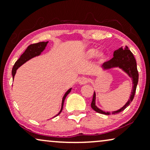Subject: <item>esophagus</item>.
Wrapping results in <instances>:
<instances>
[{
	"instance_id": "34e87169",
	"label": "esophagus",
	"mask_w": 150,
	"mask_h": 150,
	"mask_svg": "<svg viewBox=\"0 0 150 150\" xmlns=\"http://www.w3.org/2000/svg\"><path fill=\"white\" fill-rule=\"evenodd\" d=\"M87 82H88L87 79H86V77H83V76L79 78L78 80L79 84H80V85H84V84H86Z\"/></svg>"
}]
</instances>
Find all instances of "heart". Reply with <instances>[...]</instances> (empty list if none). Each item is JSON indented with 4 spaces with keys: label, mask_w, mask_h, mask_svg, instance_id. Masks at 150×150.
<instances>
[{
    "label": "heart",
    "mask_w": 150,
    "mask_h": 150,
    "mask_svg": "<svg viewBox=\"0 0 150 150\" xmlns=\"http://www.w3.org/2000/svg\"><path fill=\"white\" fill-rule=\"evenodd\" d=\"M83 55L84 57L88 59H92V58L96 56L97 61L99 63H104L107 59V55L105 52H103V51H98V52H97V50L95 48H91L86 50L84 52Z\"/></svg>",
    "instance_id": "heart-1"
}]
</instances>
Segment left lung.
I'll list each match as a JSON object with an SVG mask.
<instances>
[{
    "label": "left lung",
    "instance_id": "8db88e82",
    "mask_svg": "<svg viewBox=\"0 0 150 150\" xmlns=\"http://www.w3.org/2000/svg\"><path fill=\"white\" fill-rule=\"evenodd\" d=\"M113 57H114L112 59L107 62H105L102 65V70L103 71H107V70H110L115 68L120 69L131 79L133 86H132V91L131 92V96H130V98L126 102V103L122 107H121L119 110L112 111V112L104 111L97 107L96 93L95 91L94 94H93V101L91 103V107H92L93 110H95L98 113L106 114V115L119 113V112L124 111L131 103V102L133 100V98H134L137 85H138V69H137L136 60H135L131 51L128 49V47L126 45H125L124 48L121 47L117 50H114Z\"/></svg>",
    "mask_w": 150,
    "mask_h": 150
}]
</instances>
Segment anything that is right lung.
<instances>
[{
	"mask_svg": "<svg viewBox=\"0 0 150 150\" xmlns=\"http://www.w3.org/2000/svg\"><path fill=\"white\" fill-rule=\"evenodd\" d=\"M47 43H48V41L39 42V43L31 44V45H29L27 48L26 49V50L24 51V53L20 56V57H19V59H17V61L15 63L13 67H12V79H14V77H15L17 69H18L19 67L22 66V64H24V63L26 62L29 61V59H32V58L35 57H38V56H39L40 54H41L42 52H43L44 50L45 49V47H46ZM71 88L69 89L68 91L64 93V96H63L62 98V106H61L60 111H59V113H58L57 115L54 116V117H57V116H58L61 113V112L62 111V109H63V105H64V102L65 98H66L67 96L69 93L71 92Z\"/></svg>",
	"mask_w": 150,
	"mask_h": 150,
	"instance_id": "right-lung-1",
	"label": "right lung"
}]
</instances>
